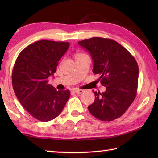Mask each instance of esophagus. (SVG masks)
I'll list each match as a JSON object with an SVG mask.
<instances>
[{"mask_svg":"<svg viewBox=\"0 0 158 158\" xmlns=\"http://www.w3.org/2000/svg\"><path fill=\"white\" fill-rule=\"evenodd\" d=\"M74 92H75L77 94H82L83 92V89H75L73 90Z\"/></svg>","mask_w":158,"mask_h":158,"instance_id":"34e87169","label":"esophagus"}]
</instances>
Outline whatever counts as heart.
<instances>
[{
    "label": "heart",
    "instance_id": "b5f03b06",
    "mask_svg": "<svg viewBox=\"0 0 158 158\" xmlns=\"http://www.w3.org/2000/svg\"><path fill=\"white\" fill-rule=\"evenodd\" d=\"M85 55L86 54H85V53H76V55H75V58H79V57L85 56Z\"/></svg>",
    "mask_w": 158,
    "mask_h": 158
}]
</instances>
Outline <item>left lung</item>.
<instances>
[{
    "label": "left lung",
    "mask_w": 158,
    "mask_h": 158,
    "mask_svg": "<svg viewBox=\"0 0 158 158\" xmlns=\"http://www.w3.org/2000/svg\"><path fill=\"white\" fill-rule=\"evenodd\" d=\"M90 53L93 73L106 91L94 92L95 100L88 109L96 118L110 122L123 115L135 99L139 81V66L127 50L114 40L92 37L79 41Z\"/></svg>",
    "instance_id": "obj_1"
}]
</instances>
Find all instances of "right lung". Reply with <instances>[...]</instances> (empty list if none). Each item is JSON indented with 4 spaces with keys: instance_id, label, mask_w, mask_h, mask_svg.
Here are the masks:
<instances>
[{
    "instance_id": "add662e5",
    "label": "right lung",
    "mask_w": 158,
    "mask_h": 158,
    "mask_svg": "<svg viewBox=\"0 0 158 158\" xmlns=\"http://www.w3.org/2000/svg\"><path fill=\"white\" fill-rule=\"evenodd\" d=\"M69 42L41 40L20 52L12 72V85L18 100L29 114L41 122L58 117L70 97V91H57L48 83Z\"/></svg>"
}]
</instances>
